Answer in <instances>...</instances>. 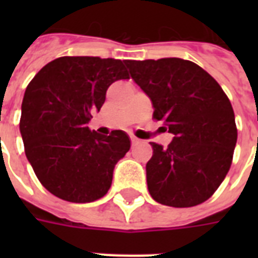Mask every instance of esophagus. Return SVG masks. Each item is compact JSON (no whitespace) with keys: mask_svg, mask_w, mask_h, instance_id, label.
I'll use <instances>...</instances> for the list:
<instances>
[{"mask_svg":"<svg viewBox=\"0 0 258 258\" xmlns=\"http://www.w3.org/2000/svg\"><path fill=\"white\" fill-rule=\"evenodd\" d=\"M130 139H131V143H133L134 146L138 145V143H139V142H141V139H138L137 137H131V138H130Z\"/></svg>","mask_w":258,"mask_h":258,"instance_id":"1","label":"esophagus"}]
</instances>
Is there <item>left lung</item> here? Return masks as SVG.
I'll return each mask as SVG.
<instances>
[{
	"mask_svg": "<svg viewBox=\"0 0 258 258\" xmlns=\"http://www.w3.org/2000/svg\"><path fill=\"white\" fill-rule=\"evenodd\" d=\"M124 64L153 103V116L174 135L167 147L151 142L153 157L146 165L150 194L172 208L202 204L232 165L237 127L230 100L206 71L188 60H125Z\"/></svg>",
	"mask_w": 258,
	"mask_h": 258,
	"instance_id": "obj_1",
	"label": "left lung"
}]
</instances>
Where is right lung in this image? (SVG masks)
Returning a JSON list of instances; mask_svg holds the SVG:
<instances>
[{
  "label": "right lung",
  "instance_id": "1",
  "mask_svg": "<svg viewBox=\"0 0 258 258\" xmlns=\"http://www.w3.org/2000/svg\"><path fill=\"white\" fill-rule=\"evenodd\" d=\"M120 79H130L121 60L64 56L42 67L26 87L20 133L34 174L53 196L87 204L111 187L115 165L131 142L121 130L104 137L88 123Z\"/></svg>",
  "mask_w": 258,
  "mask_h": 258
}]
</instances>
